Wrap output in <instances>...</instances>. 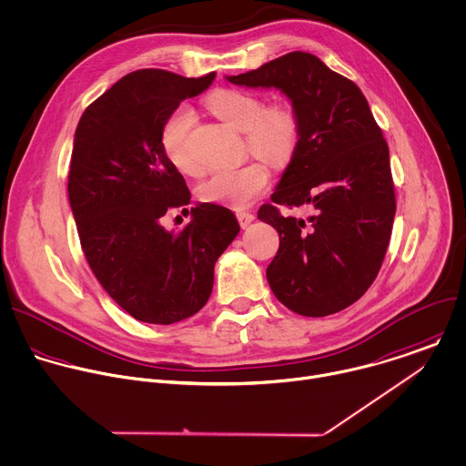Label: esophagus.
I'll use <instances>...</instances> for the list:
<instances>
[{
    "mask_svg": "<svg viewBox=\"0 0 466 466\" xmlns=\"http://www.w3.org/2000/svg\"><path fill=\"white\" fill-rule=\"evenodd\" d=\"M237 218H238V224L242 228H248L253 220H255V215L251 211H244V209H237Z\"/></svg>",
    "mask_w": 466,
    "mask_h": 466,
    "instance_id": "obj_1",
    "label": "esophagus"
}]
</instances>
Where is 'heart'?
I'll list each match as a JSON object with an SVG mask.
<instances>
[{
	"mask_svg": "<svg viewBox=\"0 0 466 466\" xmlns=\"http://www.w3.org/2000/svg\"><path fill=\"white\" fill-rule=\"evenodd\" d=\"M206 106L220 120L244 133L246 151L273 167L286 166L299 146V116L291 104H264L262 96L244 89H217L206 98ZM195 113L189 106H177L160 127V146L167 160L184 175H197L198 162L191 153ZM269 171L262 162H249L238 169L213 173L198 186L204 202L231 208H246L269 186Z\"/></svg>",
	"mask_w": 466,
	"mask_h": 466,
	"instance_id": "obj_1",
	"label": "heart"
}]
</instances>
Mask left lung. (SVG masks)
<instances>
[{"instance_id": "left-lung-1", "label": "left lung", "mask_w": 466, "mask_h": 466, "mask_svg": "<svg viewBox=\"0 0 466 466\" xmlns=\"http://www.w3.org/2000/svg\"><path fill=\"white\" fill-rule=\"evenodd\" d=\"M228 80L280 89L300 126L271 204L258 209L280 238L268 282L299 315L337 313L366 293L390 244L395 191L382 131L360 89L309 53H288ZM279 205L316 213L306 223L284 218Z\"/></svg>"}]
</instances>
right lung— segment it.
Instances as JSON below:
<instances>
[{
	"label": "right lung",
	"mask_w": 466,
	"mask_h": 466,
	"mask_svg": "<svg viewBox=\"0 0 466 466\" xmlns=\"http://www.w3.org/2000/svg\"><path fill=\"white\" fill-rule=\"evenodd\" d=\"M213 80L215 73H129L86 109L75 133L67 189L84 255L109 297L142 322L173 324L200 311L215 262L240 231L231 209L209 202L191 208L184 229L162 226L191 193L160 146V127Z\"/></svg>",
	"instance_id": "right-lung-1"
}]
</instances>
